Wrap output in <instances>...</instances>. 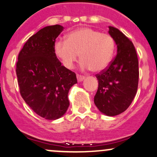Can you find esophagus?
<instances>
[{
	"mask_svg": "<svg viewBox=\"0 0 157 157\" xmlns=\"http://www.w3.org/2000/svg\"><path fill=\"white\" fill-rule=\"evenodd\" d=\"M85 78V76H82V75H77V79H78V82H82Z\"/></svg>",
	"mask_w": 157,
	"mask_h": 157,
	"instance_id": "obj_1",
	"label": "esophagus"
}]
</instances>
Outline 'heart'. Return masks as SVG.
I'll return each mask as SVG.
<instances>
[{"label":"heart","mask_w":157,"mask_h":157,"mask_svg":"<svg viewBox=\"0 0 157 157\" xmlns=\"http://www.w3.org/2000/svg\"><path fill=\"white\" fill-rule=\"evenodd\" d=\"M54 49L66 68H72L79 54L82 70L99 72L105 70L112 60L115 43L108 33L81 28L69 33L67 40H57Z\"/></svg>","instance_id":"obj_1"}]
</instances>
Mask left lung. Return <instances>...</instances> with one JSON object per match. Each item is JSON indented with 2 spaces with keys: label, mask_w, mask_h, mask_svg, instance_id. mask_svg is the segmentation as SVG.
I'll list each match as a JSON object with an SVG mask.
<instances>
[{
  "label": "left lung",
  "mask_w": 157,
  "mask_h": 157,
  "mask_svg": "<svg viewBox=\"0 0 157 157\" xmlns=\"http://www.w3.org/2000/svg\"><path fill=\"white\" fill-rule=\"evenodd\" d=\"M117 54L107 69L97 74L98 90L94 103L99 112L116 116L125 112L136 96L139 84V60L132 42L117 28L109 27Z\"/></svg>",
  "instance_id": "8db88e82"
}]
</instances>
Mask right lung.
<instances>
[{
  "mask_svg": "<svg viewBox=\"0 0 157 157\" xmlns=\"http://www.w3.org/2000/svg\"><path fill=\"white\" fill-rule=\"evenodd\" d=\"M63 30L59 25L40 30L25 43L16 63L21 97L33 112L47 120L65 114L70 105L69 90L77 83L75 72L62 66L55 53V40Z\"/></svg>",
  "mask_w": 157,
  "mask_h": 157,
  "instance_id": "obj_1",
  "label": "right lung"
}]
</instances>
